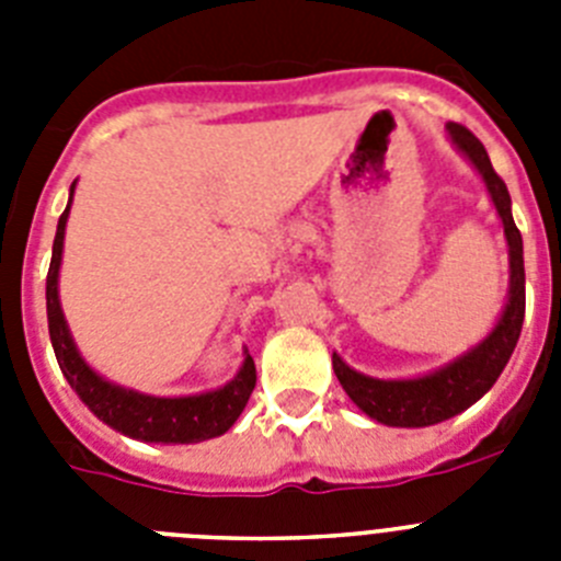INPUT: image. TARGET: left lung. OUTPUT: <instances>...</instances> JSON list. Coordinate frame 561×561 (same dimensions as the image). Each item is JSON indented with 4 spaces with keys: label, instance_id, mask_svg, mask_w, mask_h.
<instances>
[{
    "label": "left lung",
    "instance_id": "1",
    "mask_svg": "<svg viewBox=\"0 0 561 561\" xmlns=\"http://www.w3.org/2000/svg\"><path fill=\"white\" fill-rule=\"evenodd\" d=\"M449 140L458 146L466 160L478 168L483 176L489 196H492L497 216L503 219L505 241H508V266H512V284H508V304L500 314L492 334L478 342L472 351H466L455 362L444 365L440 370L419 379H374V376L356 374L340 356L334 354V374L342 390L351 396L356 408L388 427H430L438 421L472 408L483 393H489L497 376L508 365L514 345L519 340L525 320V266H523V236L512 216V196L508 187L492 168V160L485 153L483 142L460 123L447 126Z\"/></svg>",
    "mask_w": 561,
    "mask_h": 561
}]
</instances>
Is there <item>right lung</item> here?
Masks as SVG:
<instances>
[{
	"label": "right lung",
	"instance_id": "1",
	"mask_svg": "<svg viewBox=\"0 0 561 561\" xmlns=\"http://www.w3.org/2000/svg\"><path fill=\"white\" fill-rule=\"evenodd\" d=\"M72 193H76V182L69 187V205H72ZM69 205L58 219L53 261H49L47 272L49 340H53V351H56V359L61 365V374L67 376L69 388L81 396L83 404L103 424L128 438L151 440V444H199V440L225 435L238 421L241 410L247 408L252 388H255V362L250 354L244 356V365L236 379L227 381L225 388L199 396H180V399H160V396H146L112 385L89 368L83 356L78 354L67 320H64L61 304H58V270H61Z\"/></svg>",
	"mask_w": 561,
	"mask_h": 561
}]
</instances>
